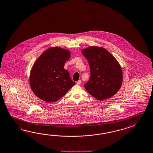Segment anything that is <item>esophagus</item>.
<instances>
[{"instance_id": "esophagus-1", "label": "esophagus", "mask_w": 153, "mask_h": 153, "mask_svg": "<svg viewBox=\"0 0 153 153\" xmlns=\"http://www.w3.org/2000/svg\"><path fill=\"white\" fill-rule=\"evenodd\" d=\"M82 83L81 80H78V81L77 82V84L78 85H81Z\"/></svg>"}]
</instances>
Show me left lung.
Segmentation results:
<instances>
[{"label":"left lung","mask_w":153,"mask_h":153,"mask_svg":"<svg viewBox=\"0 0 153 153\" xmlns=\"http://www.w3.org/2000/svg\"><path fill=\"white\" fill-rule=\"evenodd\" d=\"M82 53L90 67V78L85 85L87 91L99 100L115 95L122 83V69L115 58L99 47H89Z\"/></svg>","instance_id":"8db88e82"}]
</instances>
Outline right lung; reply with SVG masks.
Returning a JSON list of instances; mask_svg holds the SVG:
<instances>
[{
	"label": "right lung",
	"instance_id": "obj_1",
	"mask_svg": "<svg viewBox=\"0 0 153 153\" xmlns=\"http://www.w3.org/2000/svg\"><path fill=\"white\" fill-rule=\"evenodd\" d=\"M70 58V51L59 47L51 48L41 54L32 68L30 83L36 96L45 102L61 98L75 85L64 69Z\"/></svg>",
	"mask_w": 153,
	"mask_h": 153
}]
</instances>
